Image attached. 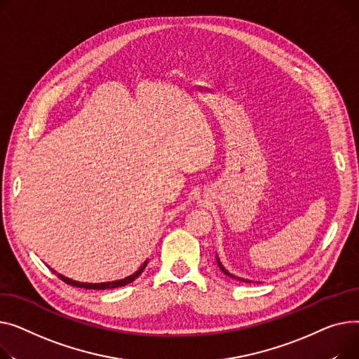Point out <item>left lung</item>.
<instances>
[{"label":"left lung","mask_w":359,"mask_h":359,"mask_svg":"<svg viewBox=\"0 0 359 359\" xmlns=\"http://www.w3.org/2000/svg\"><path fill=\"white\" fill-rule=\"evenodd\" d=\"M216 259H217V265H219V268L226 273L227 277H230V278H236V280H241V281H246V283H252L250 280H245V278H241V277H236V276H233V273H230L223 265H222V262H220V259H219V257H216Z\"/></svg>","instance_id":"obj_1"}]
</instances>
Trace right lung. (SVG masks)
<instances>
[{
    "instance_id": "add662e5",
    "label": "right lung",
    "mask_w": 359,
    "mask_h": 359,
    "mask_svg": "<svg viewBox=\"0 0 359 359\" xmlns=\"http://www.w3.org/2000/svg\"><path fill=\"white\" fill-rule=\"evenodd\" d=\"M146 265H147V261H144L142 265H140V268L137 269V271H135L132 276H129V277H126V278H123V280H116V281H107V283H95V284H93V283H79V281H75V280H71V278H68V277H65V276H62V273H57L55 269H52L56 276L62 280V281H65L67 284H69V285H72V287H78V288H86V290H109V288H117V287H123V285H128V284H130V283H133L140 273L143 272V269L146 268Z\"/></svg>"
}]
</instances>
